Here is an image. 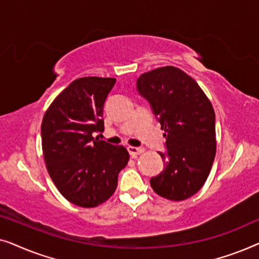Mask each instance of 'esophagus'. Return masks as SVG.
<instances>
[{
    "instance_id": "obj_1",
    "label": "esophagus",
    "mask_w": 259,
    "mask_h": 259,
    "mask_svg": "<svg viewBox=\"0 0 259 259\" xmlns=\"http://www.w3.org/2000/svg\"><path fill=\"white\" fill-rule=\"evenodd\" d=\"M128 153L132 155V157H137V155H139L143 153V152L145 151L144 147H134V146H128Z\"/></svg>"
}]
</instances>
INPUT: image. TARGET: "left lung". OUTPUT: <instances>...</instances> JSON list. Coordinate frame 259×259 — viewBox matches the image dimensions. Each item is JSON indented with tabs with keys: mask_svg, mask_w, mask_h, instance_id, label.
Instances as JSON below:
<instances>
[{
	"mask_svg": "<svg viewBox=\"0 0 259 259\" xmlns=\"http://www.w3.org/2000/svg\"><path fill=\"white\" fill-rule=\"evenodd\" d=\"M137 90L165 131L167 151L159 152L164 171L151 178L152 189L166 199H187L203 187L213 164V107L196 81L172 66L141 74Z\"/></svg>",
	"mask_w": 259,
	"mask_h": 259,
	"instance_id": "left-lung-1",
	"label": "left lung"
}]
</instances>
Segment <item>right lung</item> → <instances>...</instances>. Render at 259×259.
Returning <instances> with one entry per match:
<instances>
[{"label":"right lung","instance_id":"add662e5","mask_svg":"<svg viewBox=\"0 0 259 259\" xmlns=\"http://www.w3.org/2000/svg\"><path fill=\"white\" fill-rule=\"evenodd\" d=\"M115 84L113 77L74 80L45 113L42 151L49 176L60 193L81 207H95L108 199L130 154L93 138L104 132V105Z\"/></svg>","mask_w":259,"mask_h":259}]
</instances>
